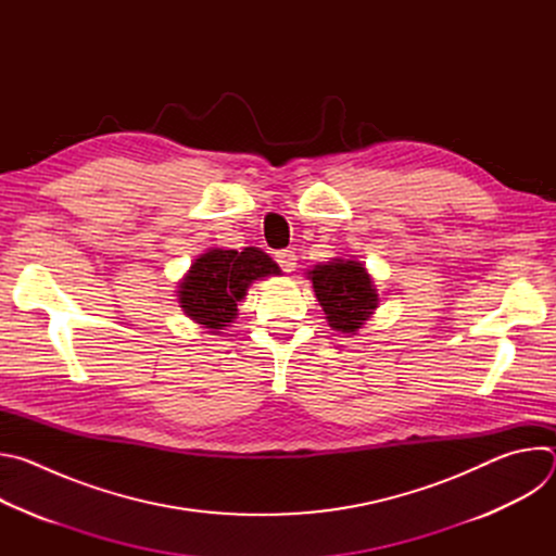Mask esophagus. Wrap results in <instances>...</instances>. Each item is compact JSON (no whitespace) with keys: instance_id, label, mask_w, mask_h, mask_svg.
<instances>
[{"instance_id":"obj_1","label":"esophagus","mask_w":556,"mask_h":556,"mask_svg":"<svg viewBox=\"0 0 556 556\" xmlns=\"http://www.w3.org/2000/svg\"><path fill=\"white\" fill-rule=\"evenodd\" d=\"M275 260H277V264H279V268H281L283 273H292V270L296 268V253H294L292 249L277 251Z\"/></svg>"}]
</instances>
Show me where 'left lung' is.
Segmentation results:
<instances>
[{"instance_id": "8db88e82", "label": "left lung", "mask_w": 556, "mask_h": 556, "mask_svg": "<svg viewBox=\"0 0 556 556\" xmlns=\"http://www.w3.org/2000/svg\"><path fill=\"white\" fill-rule=\"evenodd\" d=\"M309 279L334 330L356 332L378 305L374 281L358 262L334 260L316 266L309 270Z\"/></svg>"}]
</instances>
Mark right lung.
<instances>
[{
  "mask_svg": "<svg viewBox=\"0 0 556 556\" xmlns=\"http://www.w3.org/2000/svg\"><path fill=\"white\" fill-rule=\"evenodd\" d=\"M268 275H279V266L260 249L208 251L187 273L180 283V307L198 324L222 330L235 321L237 301L247 296L249 286Z\"/></svg>",
  "mask_w": 556,
  "mask_h": 556,
  "instance_id": "1",
  "label": "right lung"
}]
</instances>
